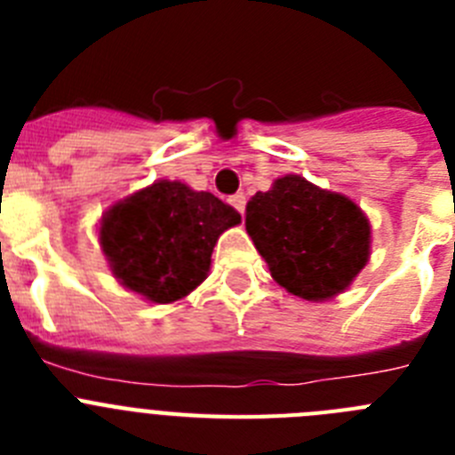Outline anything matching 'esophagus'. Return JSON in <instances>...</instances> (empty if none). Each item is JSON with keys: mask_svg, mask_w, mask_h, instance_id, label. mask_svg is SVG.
<instances>
[{"mask_svg": "<svg viewBox=\"0 0 455 455\" xmlns=\"http://www.w3.org/2000/svg\"><path fill=\"white\" fill-rule=\"evenodd\" d=\"M230 204L236 209V212H239L241 216L246 214V196H243V193H236V196H232Z\"/></svg>", "mask_w": 455, "mask_h": 455, "instance_id": "esophagus-1", "label": "esophagus"}]
</instances>
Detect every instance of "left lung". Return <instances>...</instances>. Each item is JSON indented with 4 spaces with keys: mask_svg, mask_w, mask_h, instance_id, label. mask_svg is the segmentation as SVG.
Returning a JSON list of instances; mask_svg holds the SVG:
<instances>
[{
    "mask_svg": "<svg viewBox=\"0 0 455 455\" xmlns=\"http://www.w3.org/2000/svg\"><path fill=\"white\" fill-rule=\"evenodd\" d=\"M246 230L275 283L305 300L344 291L369 259L371 230L360 207L299 175L252 196Z\"/></svg>",
    "mask_w": 455,
    "mask_h": 455,
    "instance_id": "obj_1",
    "label": "left lung"
}]
</instances>
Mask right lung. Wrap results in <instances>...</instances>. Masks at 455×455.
Wrapping results in <instances>:
<instances>
[{
	"mask_svg": "<svg viewBox=\"0 0 455 455\" xmlns=\"http://www.w3.org/2000/svg\"><path fill=\"white\" fill-rule=\"evenodd\" d=\"M236 223L239 212L212 193L164 180L108 209L100 241L124 287L172 303L207 277L216 241Z\"/></svg>",
	"mask_w": 455,
	"mask_h": 455,
	"instance_id": "obj_1",
	"label": "right lung"
}]
</instances>
